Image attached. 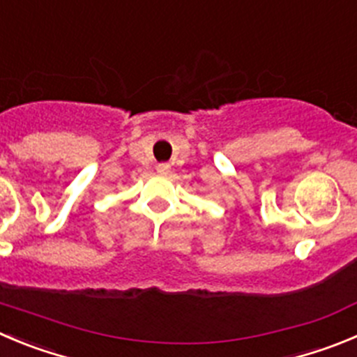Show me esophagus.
Wrapping results in <instances>:
<instances>
[{"mask_svg":"<svg viewBox=\"0 0 357 357\" xmlns=\"http://www.w3.org/2000/svg\"><path fill=\"white\" fill-rule=\"evenodd\" d=\"M156 172H158V174H169V172H171V165H169V163H158V165H156Z\"/></svg>","mask_w":357,"mask_h":357,"instance_id":"esophagus-1","label":"esophagus"}]
</instances>
